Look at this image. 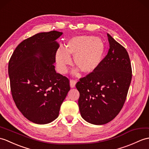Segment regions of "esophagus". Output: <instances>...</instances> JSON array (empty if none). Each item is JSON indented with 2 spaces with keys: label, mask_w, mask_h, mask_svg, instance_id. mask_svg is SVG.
Listing matches in <instances>:
<instances>
[{
  "label": "esophagus",
  "mask_w": 149,
  "mask_h": 149,
  "mask_svg": "<svg viewBox=\"0 0 149 149\" xmlns=\"http://www.w3.org/2000/svg\"><path fill=\"white\" fill-rule=\"evenodd\" d=\"M75 84H76V81L73 80V79H71L70 81V85L71 88H74Z\"/></svg>",
  "instance_id": "esophagus-1"
}]
</instances>
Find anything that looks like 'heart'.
<instances>
[{
    "instance_id": "heart-1",
    "label": "heart",
    "mask_w": 149,
    "mask_h": 149,
    "mask_svg": "<svg viewBox=\"0 0 149 149\" xmlns=\"http://www.w3.org/2000/svg\"><path fill=\"white\" fill-rule=\"evenodd\" d=\"M105 44L101 38L93 36H80L72 37L68 41L66 48L58 49L56 61L61 73L67 71L72 63L70 56H74L75 66L84 74H90L97 68L103 59Z\"/></svg>"
}]
</instances>
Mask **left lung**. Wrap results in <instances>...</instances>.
<instances>
[{"instance_id":"left-lung-1","label":"left lung","mask_w":149,"mask_h":149,"mask_svg":"<svg viewBox=\"0 0 149 149\" xmlns=\"http://www.w3.org/2000/svg\"><path fill=\"white\" fill-rule=\"evenodd\" d=\"M109 49L96 70L80 79L76 88L82 117L95 125L111 121L125 102L132 77L128 53L107 33Z\"/></svg>"}]
</instances>
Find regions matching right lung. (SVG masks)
Returning a JSON list of instances; mask_svg holds the SVG:
<instances>
[{"mask_svg":"<svg viewBox=\"0 0 149 149\" xmlns=\"http://www.w3.org/2000/svg\"><path fill=\"white\" fill-rule=\"evenodd\" d=\"M63 33L41 32L24 40L10 59L8 72L13 96L24 117L38 124H48L59 116L70 91L69 80L56 73L54 63Z\"/></svg>","mask_w":149,"mask_h":149,"instance_id":"right-lung-1","label":"right lung"}]
</instances>
